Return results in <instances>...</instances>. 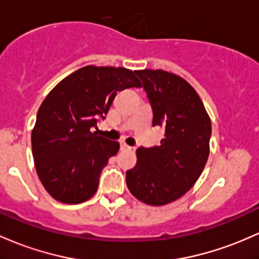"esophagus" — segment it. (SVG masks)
<instances>
[{"mask_svg": "<svg viewBox=\"0 0 259 259\" xmlns=\"http://www.w3.org/2000/svg\"><path fill=\"white\" fill-rule=\"evenodd\" d=\"M120 147H121V150H129V151H133V150H135L134 147L129 146V145L125 144V143H121V144H120Z\"/></svg>", "mask_w": 259, "mask_h": 259, "instance_id": "obj_1", "label": "esophagus"}]
</instances>
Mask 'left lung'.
Masks as SVG:
<instances>
[{
	"instance_id": "left-lung-1",
	"label": "left lung",
	"mask_w": 259,
	"mask_h": 259,
	"mask_svg": "<svg viewBox=\"0 0 259 259\" xmlns=\"http://www.w3.org/2000/svg\"><path fill=\"white\" fill-rule=\"evenodd\" d=\"M153 110V126L164 130L160 146L139 147L126 186L153 206L177 200L200 177L210 152L211 121L197 91L176 73L138 70Z\"/></svg>"
}]
</instances>
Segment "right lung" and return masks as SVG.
Returning <instances> with one entry per match:
<instances>
[{
    "label": "right lung",
    "instance_id": "obj_1",
    "mask_svg": "<svg viewBox=\"0 0 259 259\" xmlns=\"http://www.w3.org/2000/svg\"><path fill=\"white\" fill-rule=\"evenodd\" d=\"M130 87H141L134 71L88 65L61 79L42 101L32 152L36 175L55 200L79 204L97 192L102 169L120 145L91 130L116 93Z\"/></svg>",
    "mask_w": 259,
    "mask_h": 259
}]
</instances>
